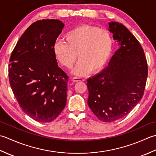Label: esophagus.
Instances as JSON below:
<instances>
[{
    "instance_id": "obj_1",
    "label": "esophagus",
    "mask_w": 156,
    "mask_h": 156,
    "mask_svg": "<svg viewBox=\"0 0 156 156\" xmlns=\"http://www.w3.org/2000/svg\"><path fill=\"white\" fill-rule=\"evenodd\" d=\"M72 80L75 81V82H77V81H83L85 79L82 77H73Z\"/></svg>"
}]
</instances>
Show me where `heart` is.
<instances>
[{
    "label": "heart",
    "instance_id": "1",
    "mask_svg": "<svg viewBox=\"0 0 156 156\" xmlns=\"http://www.w3.org/2000/svg\"><path fill=\"white\" fill-rule=\"evenodd\" d=\"M65 42L58 40L53 47L54 54L60 65L71 68L79 58L74 73L83 76L91 70L96 73L102 69L108 60L112 47V38L106 30L91 25H81L69 31Z\"/></svg>",
    "mask_w": 156,
    "mask_h": 156
}]
</instances>
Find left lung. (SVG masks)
Here are the masks:
<instances>
[{
	"instance_id": "obj_1",
	"label": "left lung",
	"mask_w": 156,
	"mask_h": 156,
	"mask_svg": "<svg viewBox=\"0 0 156 156\" xmlns=\"http://www.w3.org/2000/svg\"><path fill=\"white\" fill-rule=\"evenodd\" d=\"M108 30L120 48L108 66L87 79V103L101 121L111 122L128 114L144 96L147 63L136 38L119 22L108 23Z\"/></svg>"
}]
</instances>
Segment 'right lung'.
Here are the masks:
<instances>
[{
  "instance_id": "obj_1",
  "label": "right lung",
  "mask_w": 156,
  "mask_h": 156,
  "mask_svg": "<svg viewBox=\"0 0 156 156\" xmlns=\"http://www.w3.org/2000/svg\"><path fill=\"white\" fill-rule=\"evenodd\" d=\"M64 26L58 20L36 21L19 40L9 60V83L16 100L40 122L55 120L66 103L69 77L53 50Z\"/></svg>"
}]
</instances>
